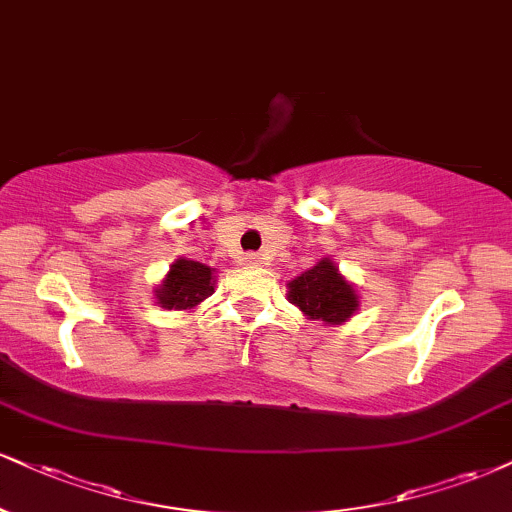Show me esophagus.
I'll return each instance as SVG.
<instances>
[{
	"instance_id": "1",
	"label": "esophagus",
	"mask_w": 512,
	"mask_h": 512,
	"mask_svg": "<svg viewBox=\"0 0 512 512\" xmlns=\"http://www.w3.org/2000/svg\"><path fill=\"white\" fill-rule=\"evenodd\" d=\"M243 260H245V264H250V267H260L262 264V257L257 255V252H245Z\"/></svg>"
}]
</instances>
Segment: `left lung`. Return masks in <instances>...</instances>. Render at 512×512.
I'll use <instances>...</instances> for the list:
<instances>
[{
	"mask_svg": "<svg viewBox=\"0 0 512 512\" xmlns=\"http://www.w3.org/2000/svg\"><path fill=\"white\" fill-rule=\"evenodd\" d=\"M288 300L310 319L326 324L346 322L357 310L355 288L338 274L331 260H322L288 283Z\"/></svg>",
	"mask_w": 512,
	"mask_h": 512,
	"instance_id": "8db88e82",
	"label": "left lung"
}]
</instances>
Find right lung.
Masks as SVG:
<instances>
[{"mask_svg": "<svg viewBox=\"0 0 512 512\" xmlns=\"http://www.w3.org/2000/svg\"><path fill=\"white\" fill-rule=\"evenodd\" d=\"M214 293L212 269L193 260H176L171 272L159 286V305L166 310H190Z\"/></svg>", "mask_w": 512, "mask_h": 512, "instance_id": "add662e5", "label": "right lung"}]
</instances>
